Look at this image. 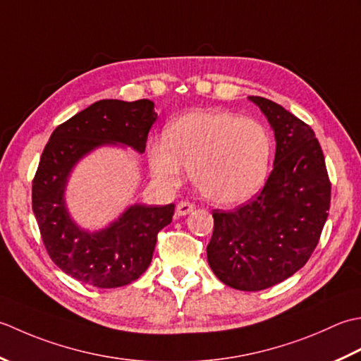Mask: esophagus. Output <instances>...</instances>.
<instances>
[{"label":"esophagus","instance_id":"obj_1","mask_svg":"<svg viewBox=\"0 0 361 361\" xmlns=\"http://www.w3.org/2000/svg\"><path fill=\"white\" fill-rule=\"evenodd\" d=\"M195 210V205L188 202V201H180L178 204V207H176V215L178 216H185L188 213H191Z\"/></svg>","mask_w":361,"mask_h":361}]
</instances>
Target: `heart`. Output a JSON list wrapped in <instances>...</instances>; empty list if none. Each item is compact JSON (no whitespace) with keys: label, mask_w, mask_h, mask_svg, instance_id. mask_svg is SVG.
<instances>
[{"label":"heart","mask_w":361,"mask_h":361,"mask_svg":"<svg viewBox=\"0 0 361 361\" xmlns=\"http://www.w3.org/2000/svg\"><path fill=\"white\" fill-rule=\"evenodd\" d=\"M271 152L273 140L262 123L229 110H202L174 120L164 142L149 145L148 160L161 187H178L185 166L204 197L238 205L267 180Z\"/></svg>","instance_id":"b5f03b06"}]
</instances>
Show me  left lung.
Here are the masks:
<instances>
[{"label":"left lung","mask_w":361,"mask_h":361,"mask_svg":"<svg viewBox=\"0 0 361 361\" xmlns=\"http://www.w3.org/2000/svg\"><path fill=\"white\" fill-rule=\"evenodd\" d=\"M249 99L274 130V166L252 201L233 212L213 210L207 260L227 286L260 291L310 259L329 215L330 180L313 129L274 101Z\"/></svg>","instance_id":"1"}]
</instances>
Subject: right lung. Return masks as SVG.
<instances>
[{
  "instance_id": "add662e5",
  "label": "right lung",
  "mask_w": 361,
  "mask_h": 361,
  "mask_svg": "<svg viewBox=\"0 0 361 361\" xmlns=\"http://www.w3.org/2000/svg\"><path fill=\"white\" fill-rule=\"evenodd\" d=\"M157 118L149 99H101L57 126L32 180V210L48 255L76 281L116 288L137 281L152 260L157 233L171 223L174 204H134L106 229L88 232L73 221L65 188L78 161L102 145L143 154Z\"/></svg>"
}]
</instances>
